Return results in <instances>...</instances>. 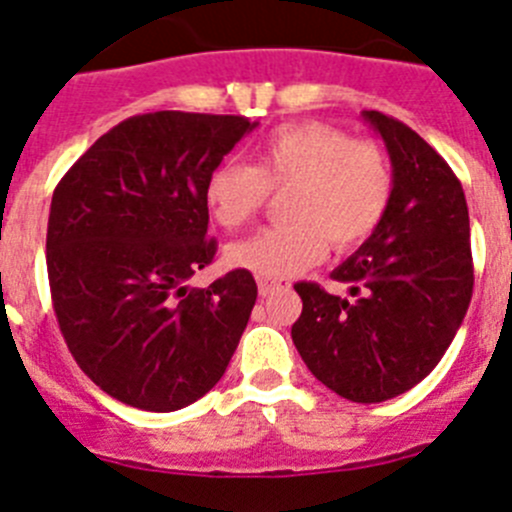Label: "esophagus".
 Here are the masks:
<instances>
[{
  "label": "esophagus",
  "mask_w": 512,
  "mask_h": 512,
  "mask_svg": "<svg viewBox=\"0 0 512 512\" xmlns=\"http://www.w3.org/2000/svg\"><path fill=\"white\" fill-rule=\"evenodd\" d=\"M256 282H259V295L261 297H269V295H274V292H279V289H289V287H292V284H289V279L256 277Z\"/></svg>",
  "instance_id": "1"
}]
</instances>
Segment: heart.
I'll return each instance as SVG.
<instances>
[{
	"label": "heart",
	"instance_id": "b5f03b06",
	"mask_svg": "<svg viewBox=\"0 0 512 512\" xmlns=\"http://www.w3.org/2000/svg\"><path fill=\"white\" fill-rule=\"evenodd\" d=\"M284 192L289 223L271 225L225 248V261L259 277H289L333 248L364 243L382 225L395 192L390 158L372 140H354L325 122H287L253 151V166L220 161L205 179L212 220L233 230Z\"/></svg>",
	"mask_w": 512,
	"mask_h": 512
}]
</instances>
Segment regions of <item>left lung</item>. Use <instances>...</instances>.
I'll list each match as a JSON object with an SVG mask.
<instances>
[{
  "label": "left lung",
  "instance_id": "8db88e82",
  "mask_svg": "<svg viewBox=\"0 0 512 512\" xmlns=\"http://www.w3.org/2000/svg\"><path fill=\"white\" fill-rule=\"evenodd\" d=\"M395 174L382 225L330 277L346 297L297 282L292 341L315 377L351 402H384L423 382L454 341L474 287L469 210L451 166L405 122L361 112Z\"/></svg>",
  "mask_w": 512,
  "mask_h": 512
}]
</instances>
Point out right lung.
Wrapping results in <instances>:
<instances>
[{
	"label": "right lung",
	"instance_id": "add662e5",
	"mask_svg": "<svg viewBox=\"0 0 512 512\" xmlns=\"http://www.w3.org/2000/svg\"><path fill=\"white\" fill-rule=\"evenodd\" d=\"M256 125L176 110L128 117L53 192L45 264L58 328L81 372L130 408H187L238 348L259 295L251 271L205 289L187 279L217 251L207 174Z\"/></svg>",
	"mask_w": 512,
	"mask_h": 512
}]
</instances>
